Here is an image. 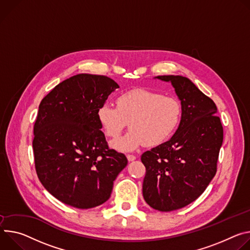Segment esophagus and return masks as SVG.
Wrapping results in <instances>:
<instances>
[{"label": "esophagus", "instance_id": "obj_1", "mask_svg": "<svg viewBox=\"0 0 250 250\" xmlns=\"http://www.w3.org/2000/svg\"><path fill=\"white\" fill-rule=\"evenodd\" d=\"M127 159H128L129 162H132V161L136 160V156H134V155H127Z\"/></svg>", "mask_w": 250, "mask_h": 250}]
</instances>
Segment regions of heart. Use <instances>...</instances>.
<instances>
[{"mask_svg": "<svg viewBox=\"0 0 250 250\" xmlns=\"http://www.w3.org/2000/svg\"><path fill=\"white\" fill-rule=\"evenodd\" d=\"M181 116L178 99L147 89L122 93L116 98V107L104 102L97 109V119L109 138H118L128 123L131 130L111 144L123 152L164 143L178 128Z\"/></svg>", "mask_w": 250, "mask_h": 250, "instance_id": "b5f03b06", "label": "heart"}]
</instances>
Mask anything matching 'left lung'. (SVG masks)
Here are the masks:
<instances>
[{
  "label": "left lung",
  "mask_w": 250,
  "mask_h": 250,
  "mask_svg": "<svg viewBox=\"0 0 250 250\" xmlns=\"http://www.w3.org/2000/svg\"><path fill=\"white\" fill-rule=\"evenodd\" d=\"M171 82L181 100L182 117L171 139L141 156L146 167L143 197L160 211L196 201L216 173L224 129L214 102L187 77L156 76Z\"/></svg>",
  "instance_id": "8db88e82"
}]
</instances>
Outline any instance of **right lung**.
Returning <instances> with one entry per match:
<instances>
[{
	"label": "right lung",
	"instance_id": "right-lung-1",
	"mask_svg": "<svg viewBox=\"0 0 250 250\" xmlns=\"http://www.w3.org/2000/svg\"><path fill=\"white\" fill-rule=\"evenodd\" d=\"M116 88L107 76L81 73L55 86L41 102L34 126V156L45 189L65 205L91 208L111 196L127 166L109 149L97 109Z\"/></svg>",
	"mask_w": 250,
	"mask_h": 250
}]
</instances>
